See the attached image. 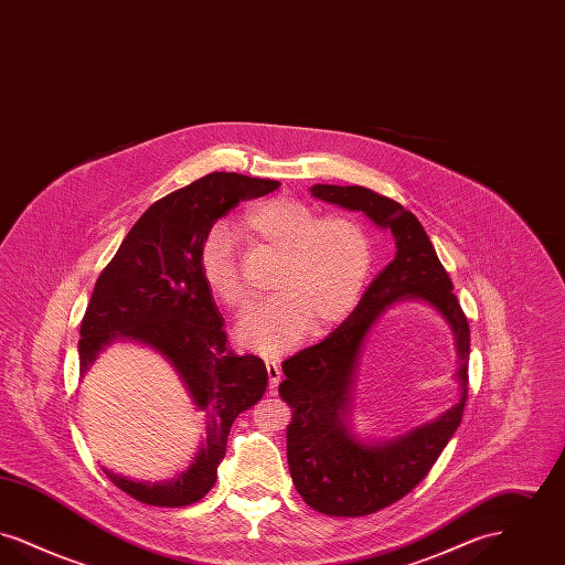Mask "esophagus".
Returning a JSON list of instances; mask_svg holds the SVG:
<instances>
[{
	"label": "esophagus",
	"mask_w": 565,
	"mask_h": 565,
	"mask_svg": "<svg viewBox=\"0 0 565 565\" xmlns=\"http://www.w3.org/2000/svg\"><path fill=\"white\" fill-rule=\"evenodd\" d=\"M267 373H269V390L270 394H275L279 381H281V369H279V362L277 360H267Z\"/></svg>",
	"instance_id": "obj_1"
}]
</instances>
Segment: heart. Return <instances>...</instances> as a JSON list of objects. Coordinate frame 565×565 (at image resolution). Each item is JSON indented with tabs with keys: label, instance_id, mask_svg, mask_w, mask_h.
I'll return each mask as SVG.
<instances>
[{
	"label": "heart",
	"instance_id": "heart-1",
	"mask_svg": "<svg viewBox=\"0 0 565 565\" xmlns=\"http://www.w3.org/2000/svg\"><path fill=\"white\" fill-rule=\"evenodd\" d=\"M243 231L279 256L273 275L277 295L252 307L237 326L245 348L279 353L295 345L309 323L323 328L350 313L371 269L369 235L353 217H316L300 201L275 199L249 210ZM201 273L228 309L247 302L228 228L215 226L203 242Z\"/></svg>",
	"mask_w": 565,
	"mask_h": 565
}]
</instances>
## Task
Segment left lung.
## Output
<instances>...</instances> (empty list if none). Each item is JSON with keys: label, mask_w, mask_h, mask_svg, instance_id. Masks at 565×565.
<instances>
[{"label": "left lung", "mask_w": 565, "mask_h": 565, "mask_svg": "<svg viewBox=\"0 0 565 565\" xmlns=\"http://www.w3.org/2000/svg\"><path fill=\"white\" fill-rule=\"evenodd\" d=\"M311 194L351 212H362L390 231L394 260L381 270L350 318L322 343L298 351L281 369L279 396L292 406L288 463L302 500L330 516H364L404 498L422 483L461 424L468 398L470 328L422 222L401 203L364 186L316 184ZM413 297L431 307L452 328L457 341L458 403L424 427L390 441H362L350 428L352 383L367 332L386 307Z\"/></svg>", "instance_id": "8db88e82"}]
</instances>
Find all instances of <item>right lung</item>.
<instances>
[{"mask_svg": "<svg viewBox=\"0 0 565 565\" xmlns=\"http://www.w3.org/2000/svg\"><path fill=\"white\" fill-rule=\"evenodd\" d=\"M275 180L215 171L146 210L102 270L81 323V375L114 341L162 355L190 401L205 415V443L171 481L135 483L104 468L109 481L150 507H189L215 483L237 415L267 390L258 355L228 350L224 320L201 273V247L212 226L239 201L269 194Z\"/></svg>", "mask_w": 565, "mask_h": 565, "instance_id": "1", "label": "right lung"}]
</instances>
